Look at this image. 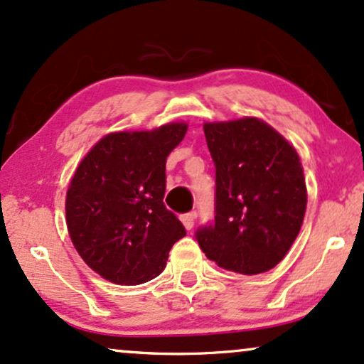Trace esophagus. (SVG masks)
Listing matches in <instances>:
<instances>
[{"mask_svg":"<svg viewBox=\"0 0 364 364\" xmlns=\"http://www.w3.org/2000/svg\"><path fill=\"white\" fill-rule=\"evenodd\" d=\"M195 218H196V211H188V213L181 215V222L185 225L186 230L193 228V225H195Z\"/></svg>","mask_w":364,"mask_h":364,"instance_id":"obj_1","label":"esophagus"}]
</instances>
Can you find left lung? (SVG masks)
Returning <instances> with one entry per match:
<instances>
[{
    "instance_id": "obj_1",
    "label": "left lung",
    "mask_w": 364,
    "mask_h": 364,
    "mask_svg": "<svg viewBox=\"0 0 364 364\" xmlns=\"http://www.w3.org/2000/svg\"><path fill=\"white\" fill-rule=\"evenodd\" d=\"M215 163V222L196 230L200 248L222 269L255 275L292 247L307 205L297 151L264 121L206 122Z\"/></svg>"
}]
</instances>
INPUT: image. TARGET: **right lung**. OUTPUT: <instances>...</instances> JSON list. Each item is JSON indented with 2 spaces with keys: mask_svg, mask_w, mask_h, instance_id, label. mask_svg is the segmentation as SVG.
Masks as SVG:
<instances>
[{
  "mask_svg": "<svg viewBox=\"0 0 364 364\" xmlns=\"http://www.w3.org/2000/svg\"><path fill=\"white\" fill-rule=\"evenodd\" d=\"M188 126L112 132L89 151L68 185L73 247L105 280L137 285L158 277L186 230L164 206L166 159Z\"/></svg>",
  "mask_w": 364,
  "mask_h": 364,
  "instance_id": "1",
  "label": "right lung"
}]
</instances>
